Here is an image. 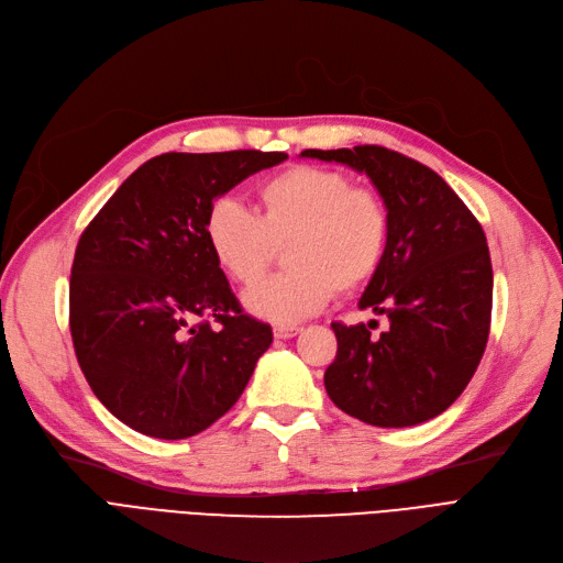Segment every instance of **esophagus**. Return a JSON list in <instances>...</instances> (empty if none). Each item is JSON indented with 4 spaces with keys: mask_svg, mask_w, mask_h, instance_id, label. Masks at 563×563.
Here are the masks:
<instances>
[{
    "mask_svg": "<svg viewBox=\"0 0 563 563\" xmlns=\"http://www.w3.org/2000/svg\"><path fill=\"white\" fill-rule=\"evenodd\" d=\"M299 333H301L299 327H276V329H274V335H276L278 340L295 338V335H299Z\"/></svg>",
    "mask_w": 563,
    "mask_h": 563,
    "instance_id": "34e87169",
    "label": "esophagus"
}]
</instances>
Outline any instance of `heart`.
I'll return each mask as SVG.
<instances>
[{
	"instance_id": "heart-1",
	"label": "heart",
	"mask_w": 563,
	"mask_h": 563,
	"mask_svg": "<svg viewBox=\"0 0 563 563\" xmlns=\"http://www.w3.org/2000/svg\"><path fill=\"white\" fill-rule=\"evenodd\" d=\"M257 216L236 200H216L205 218L207 246L223 272L253 287L285 246L289 272L249 291L246 308L266 322L297 324L322 310L335 289L356 291L384 264L390 213L371 186L347 173L291 165L268 175L255 190Z\"/></svg>"
}]
</instances>
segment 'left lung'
I'll list each match as a JSON object with an SVG mask.
<instances>
[{"label": "left lung", "instance_id": "obj_1", "mask_svg": "<svg viewBox=\"0 0 563 563\" xmlns=\"http://www.w3.org/2000/svg\"><path fill=\"white\" fill-rule=\"evenodd\" d=\"M371 177L390 213L384 264L365 287L361 310L388 317L331 329L338 352L327 394L350 417L407 428L439 417L474 377L493 314V264L481 223L453 188L423 163L377 144L306 150Z\"/></svg>", "mask_w": 563, "mask_h": 563}]
</instances>
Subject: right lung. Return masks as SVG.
I'll list each match as a JSON object with an SVG mask.
<instances>
[{
    "label": "right lung",
    "mask_w": 563,
    "mask_h": 563,
    "mask_svg": "<svg viewBox=\"0 0 563 563\" xmlns=\"http://www.w3.org/2000/svg\"><path fill=\"white\" fill-rule=\"evenodd\" d=\"M283 152L161 154L117 188L82 232L68 324L106 409L156 439L207 430L239 400L272 327L241 310L216 264L205 218Z\"/></svg>",
    "instance_id": "add662e5"
}]
</instances>
